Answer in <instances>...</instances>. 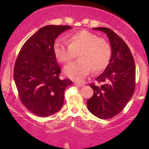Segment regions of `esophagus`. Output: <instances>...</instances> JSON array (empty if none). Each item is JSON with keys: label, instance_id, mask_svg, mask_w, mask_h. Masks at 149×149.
<instances>
[{"label": "esophagus", "instance_id": "34e87169", "mask_svg": "<svg viewBox=\"0 0 149 149\" xmlns=\"http://www.w3.org/2000/svg\"><path fill=\"white\" fill-rule=\"evenodd\" d=\"M74 85H76V87H79V88H81V87L84 86V85L82 84V83H74Z\"/></svg>", "mask_w": 149, "mask_h": 149}]
</instances>
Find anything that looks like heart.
Segmentation results:
<instances>
[{
  "label": "heart",
  "instance_id": "b5f03b06",
  "mask_svg": "<svg viewBox=\"0 0 149 149\" xmlns=\"http://www.w3.org/2000/svg\"><path fill=\"white\" fill-rule=\"evenodd\" d=\"M68 45L60 39L53 44V52L58 61L67 63L78 54V61L70 63L64 69L67 78L82 81L91 69L95 73L104 71L111 58V47L105 39L86 30L71 33L66 36Z\"/></svg>",
  "mask_w": 149,
  "mask_h": 149
}]
</instances>
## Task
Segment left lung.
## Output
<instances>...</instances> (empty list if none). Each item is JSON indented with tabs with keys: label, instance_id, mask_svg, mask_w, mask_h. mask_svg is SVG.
Instances as JSON below:
<instances>
[{
	"label": "left lung",
	"instance_id": "8db88e82",
	"mask_svg": "<svg viewBox=\"0 0 149 149\" xmlns=\"http://www.w3.org/2000/svg\"><path fill=\"white\" fill-rule=\"evenodd\" d=\"M107 35L112 54L110 62L96 80L102 86L90 85L94 95L87 102L88 110L101 119L111 118L118 114L132 97L135 88L134 58L127 44L113 31L106 27L93 28Z\"/></svg>",
	"mask_w": 149,
	"mask_h": 149
}]
</instances>
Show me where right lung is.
<instances>
[{
    "instance_id": "1",
    "label": "right lung",
    "mask_w": 149,
    "mask_h": 149,
    "mask_svg": "<svg viewBox=\"0 0 149 149\" xmlns=\"http://www.w3.org/2000/svg\"><path fill=\"white\" fill-rule=\"evenodd\" d=\"M70 26L42 27L22 46L14 69V79L23 105L32 113L47 117L59 111L64 90L71 80L59 78L61 69L53 52V44Z\"/></svg>"
}]
</instances>
